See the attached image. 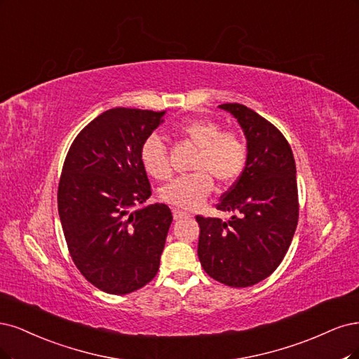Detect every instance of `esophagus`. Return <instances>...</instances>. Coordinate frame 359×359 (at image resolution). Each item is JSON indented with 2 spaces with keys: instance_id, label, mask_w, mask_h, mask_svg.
Masks as SVG:
<instances>
[{
  "instance_id": "1",
  "label": "esophagus",
  "mask_w": 359,
  "mask_h": 359,
  "mask_svg": "<svg viewBox=\"0 0 359 359\" xmlns=\"http://www.w3.org/2000/svg\"><path fill=\"white\" fill-rule=\"evenodd\" d=\"M172 216H175L176 221H182V219H188V217H191V215H189V213H187V212H182V210H177V209L172 210Z\"/></svg>"
}]
</instances>
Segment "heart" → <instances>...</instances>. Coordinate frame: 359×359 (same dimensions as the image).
Masks as SVG:
<instances>
[{"label": "heart", "instance_id": "b5f03b06", "mask_svg": "<svg viewBox=\"0 0 359 359\" xmlns=\"http://www.w3.org/2000/svg\"><path fill=\"white\" fill-rule=\"evenodd\" d=\"M179 134L198 149L192 161V175L170 180L159 191L161 200L182 210L200 205L213 189V180L228 187L243 171L246 144L234 131H222V126L210 119H189L179 126ZM140 161L149 176L165 179L170 176L167 149L161 137L152 134L140 147Z\"/></svg>", "mask_w": 359, "mask_h": 359}]
</instances>
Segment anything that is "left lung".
<instances>
[{
  "instance_id": "left-lung-1",
  "label": "left lung",
  "mask_w": 359,
  "mask_h": 359,
  "mask_svg": "<svg viewBox=\"0 0 359 359\" xmlns=\"http://www.w3.org/2000/svg\"><path fill=\"white\" fill-rule=\"evenodd\" d=\"M219 107L240 123L248 158L238 180L216 204L237 215L228 222L196 216L198 258L215 280L246 287L269 277L291 246L298 224L297 168L291 146L273 123L238 102Z\"/></svg>"
}]
</instances>
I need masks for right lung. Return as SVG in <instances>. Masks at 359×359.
I'll return each instance as SVG.
<instances>
[{
	"label": "right lung",
	"mask_w": 359,
	"mask_h": 359,
	"mask_svg": "<svg viewBox=\"0 0 359 359\" xmlns=\"http://www.w3.org/2000/svg\"><path fill=\"white\" fill-rule=\"evenodd\" d=\"M165 111L116 107L77 134L57 187V212L70 255L101 291L125 295L159 269L172 221L165 204L140 207L150 183L140 161L144 138Z\"/></svg>",
	"instance_id": "obj_1"
}]
</instances>
